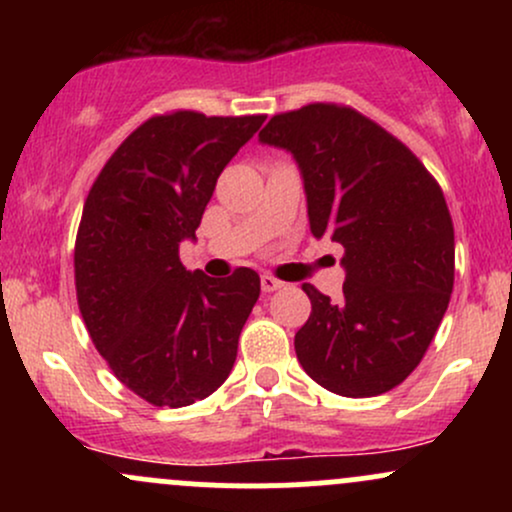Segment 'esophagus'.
Segmentation results:
<instances>
[{"mask_svg":"<svg viewBox=\"0 0 512 512\" xmlns=\"http://www.w3.org/2000/svg\"><path fill=\"white\" fill-rule=\"evenodd\" d=\"M260 284H262V291L264 293H272V291H276V289H281V281L279 279H274L272 274H262V279H260Z\"/></svg>","mask_w":512,"mask_h":512,"instance_id":"1","label":"esophagus"}]
</instances>
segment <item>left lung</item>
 <instances>
[{"label": "left lung", "instance_id": "left-lung-1", "mask_svg": "<svg viewBox=\"0 0 512 512\" xmlns=\"http://www.w3.org/2000/svg\"><path fill=\"white\" fill-rule=\"evenodd\" d=\"M260 142L291 151L310 233L344 248V296L313 284L293 346L317 385L375 397L409 378L436 337L455 284V228L438 180L407 144L351 105L274 115Z\"/></svg>", "mask_w": 512, "mask_h": 512}]
</instances>
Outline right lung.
I'll list each match as a JSON object with an SVG mask.
<instances>
[{
    "label": "right lung",
    "mask_w": 512,
    "mask_h": 512,
    "mask_svg": "<svg viewBox=\"0 0 512 512\" xmlns=\"http://www.w3.org/2000/svg\"><path fill=\"white\" fill-rule=\"evenodd\" d=\"M267 115L173 110L142 122L105 161L74 243L76 303L115 378L154 407H187L219 390L260 298L240 267L209 279L180 262L216 180Z\"/></svg>",
    "instance_id": "1"
}]
</instances>
